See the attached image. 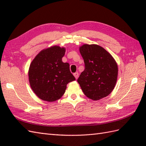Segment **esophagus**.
Returning a JSON list of instances; mask_svg holds the SVG:
<instances>
[{
	"label": "esophagus",
	"mask_w": 146,
	"mask_h": 146,
	"mask_svg": "<svg viewBox=\"0 0 146 146\" xmlns=\"http://www.w3.org/2000/svg\"><path fill=\"white\" fill-rule=\"evenodd\" d=\"M74 75V76H75V78L76 79H77L78 78V76H79V73H78V72H76V73H75L73 74Z\"/></svg>",
	"instance_id": "1"
}]
</instances>
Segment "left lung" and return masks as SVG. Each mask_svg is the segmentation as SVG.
Listing matches in <instances>:
<instances>
[{
	"mask_svg": "<svg viewBox=\"0 0 146 146\" xmlns=\"http://www.w3.org/2000/svg\"><path fill=\"white\" fill-rule=\"evenodd\" d=\"M85 70L78 82L84 94L93 100L107 97L115 86L118 66L111 55L97 44H84L80 48Z\"/></svg>",
	"mask_w": 146,
	"mask_h": 146,
	"instance_id": "left-lung-1",
	"label": "left lung"
}]
</instances>
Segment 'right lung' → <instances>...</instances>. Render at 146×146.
<instances>
[{
  "label": "right lung",
  "instance_id": "obj_1",
  "mask_svg": "<svg viewBox=\"0 0 146 146\" xmlns=\"http://www.w3.org/2000/svg\"><path fill=\"white\" fill-rule=\"evenodd\" d=\"M64 53V48L52 46L40 52L30 64L31 87L42 100L54 102L60 99L68 83L75 80L70 64L62 61Z\"/></svg>",
  "mask_w": 146,
  "mask_h": 146
}]
</instances>
